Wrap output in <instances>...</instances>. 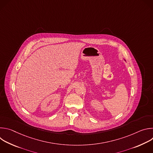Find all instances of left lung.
<instances>
[{"mask_svg": "<svg viewBox=\"0 0 153 153\" xmlns=\"http://www.w3.org/2000/svg\"><path fill=\"white\" fill-rule=\"evenodd\" d=\"M124 60H125V59H124Z\"/></svg>", "mask_w": 153, "mask_h": 153, "instance_id": "obj_1", "label": "left lung"}]
</instances>
